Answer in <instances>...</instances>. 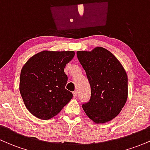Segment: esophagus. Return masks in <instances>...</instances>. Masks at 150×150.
<instances>
[{
    "instance_id": "1",
    "label": "esophagus",
    "mask_w": 150,
    "mask_h": 150,
    "mask_svg": "<svg viewBox=\"0 0 150 150\" xmlns=\"http://www.w3.org/2000/svg\"><path fill=\"white\" fill-rule=\"evenodd\" d=\"M73 97H77V92H76V91H75V92H73Z\"/></svg>"
}]
</instances>
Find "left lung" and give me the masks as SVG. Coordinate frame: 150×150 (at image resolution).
Wrapping results in <instances>:
<instances>
[{
	"mask_svg": "<svg viewBox=\"0 0 150 150\" xmlns=\"http://www.w3.org/2000/svg\"><path fill=\"white\" fill-rule=\"evenodd\" d=\"M91 88L88 102L82 108L96 123L118 116L128 98V76L118 59L108 50L97 47L92 51H77Z\"/></svg>",
	"mask_w": 150,
	"mask_h": 150,
	"instance_id": "8db88e82",
	"label": "left lung"
}]
</instances>
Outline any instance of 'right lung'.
I'll return each instance as SVG.
<instances>
[{"label":"right lung","mask_w":150,"mask_h":150,"mask_svg":"<svg viewBox=\"0 0 150 150\" xmlns=\"http://www.w3.org/2000/svg\"><path fill=\"white\" fill-rule=\"evenodd\" d=\"M74 51H48L37 53L22 68L20 92L28 111L38 118L48 120L57 115L73 98L65 89L64 73Z\"/></svg>","instance_id":"add662e5"}]
</instances>
